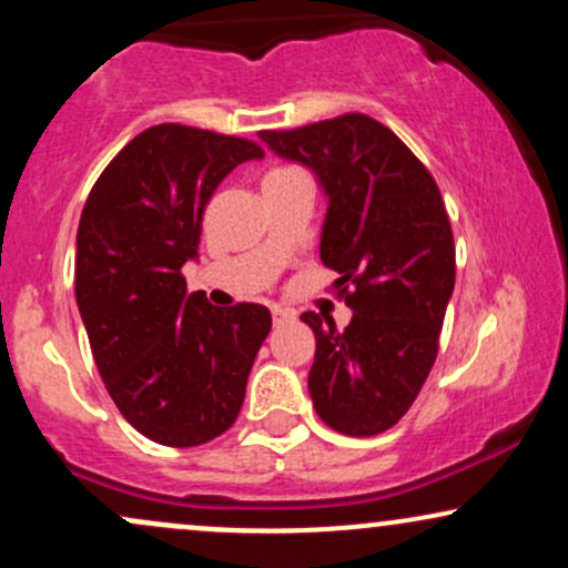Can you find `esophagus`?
Wrapping results in <instances>:
<instances>
[{
  "label": "esophagus",
  "instance_id": "1",
  "mask_svg": "<svg viewBox=\"0 0 568 568\" xmlns=\"http://www.w3.org/2000/svg\"><path fill=\"white\" fill-rule=\"evenodd\" d=\"M293 312L291 310H283V306H272V321H275V325L291 321Z\"/></svg>",
  "mask_w": 568,
  "mask_h": 568
}]
</instances>
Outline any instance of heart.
<instances>
[{"label":"heart","mask_w":568,"mask_h":568,"mask_svg":"<svg viewBox=\"0 0 568 568\" xmlns=\"http://www.w3.org/2000/svg\"><path fill=\"white\" fill-rule=\"evenodd\" d=\"M283 173H293V171H291V168H280V171H272L270 175H283Z\"/></svg>","instance_id":"heart-1"}]
</instances>
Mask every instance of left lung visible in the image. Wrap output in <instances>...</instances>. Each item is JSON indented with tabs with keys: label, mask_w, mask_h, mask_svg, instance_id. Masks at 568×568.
<instances>
[{
	"label": "left lung",
	"mask_w": 568,
	"mask_h": 568,
	"mask_svg": "<svg viewBox=\"0 0 568 568\" xmlns=\"http://www.w3.org/2000/svg\"><path fill=\"white\" fill-rule=\"evenodd\" d=\"M262 139L321 179L331 200L321 258L352 310L344 331L302 315L317 338L312 403L336 433L379 435L403 419L438 357L456 277L446 202L425 162L368 114L262 130Z\"/></svg>",
	"instance_id": "8db88e82"
}]
</instances>
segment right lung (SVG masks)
Here are the masks:
<instances>
[{
	"mask_svg": "<svg viewBox=\"0 0 568 568\" xmlns=\"http://www.w3.org/2000/svg\"><path fill=\"white\" fill-rule=\"evenodd\" d=\"M262 143L179 122L146 128L90 189L77 230L74 288L98 374L120 414L162 446L189 448L234 425L264 304L213 306L186 293L202 213L224 175Z\"/></svg>",
	"mask_w": 568,
	"mask_h": 568,
	"instance_id": "1",
	"label": "right lung"
}]
</instances>
